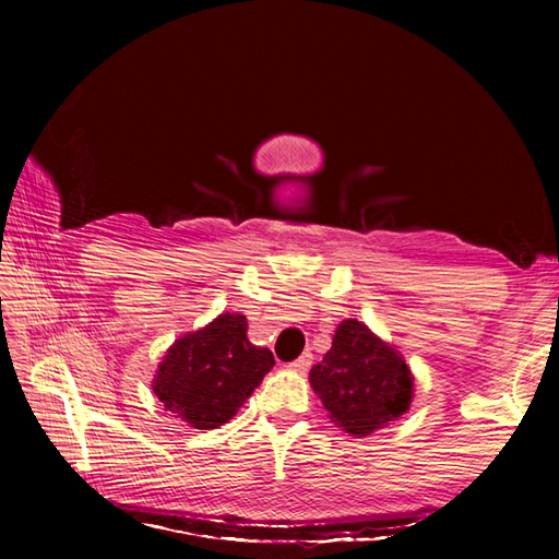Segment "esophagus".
I'll return each instance as SVG.
<instances>
[{
  "mask_svg": "<svg viewBox=\"0 0 559 559\" xmlns=\"http://www.w3.org/2000/svg\"><path fill=\"white\" fill-rule=\"evenodd\" d=\"M289 366H292V370H298V373H308L310 366H312V354L310 352H302L300 357L294 364H289Z\"/></svg>",
  "mask_w": 559,
  "mask_h": 559,
  "instance_id": "1",
  "label": "esophagus"
}]
</instances>
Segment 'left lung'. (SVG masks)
<instances>
[{
    "label": "left lung",
    "mask_w": 559,
    "mask_h": 559,
    "mask_svg": "<svg viewBox=\"0 0 559 559\" xmlns=\"http://www.w3.org/2000/svg\"><path fill=\"white\" fill-rule=\"evenodd\" d=\"M310 384L331 421L357 438L399 419L413 401V373L401 352L357 319L337 324L331 349L310 370Z\"/></svg>",
    "instance_id": "left-lung-1"
}]
</instances>
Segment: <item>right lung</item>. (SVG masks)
Returning a JSON list of instances; mask_svg holds the SVG:
<instances>
[{
    "label": "right lung",
    "instance_id": "add662e5",
    "mask_svg": "<svg viewBox=\"0 0 559 559\" xmlns=\"http://www.w3.org/2000/svg\"><path fill=\"white\" fill-rule=\"evenodd\" d=\"M273 366V352L249 343L247 317L226 312L175 341L151 386L193 429H216L242 408Z\"/></svg>",
    "mask_w": 559,
    "mask_h": 559
}]
</instances>
